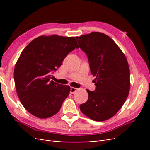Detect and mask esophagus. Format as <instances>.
Segmentation results:
<instances>
[{
	"label": "esophagus",
	"mask_w": 150,
	"mask_h": 150,
	"mask_svg": "<svg viewBox=\"0 0 150 150\" xmlns=\"http://www.w3.org/2000/svg\"><path fill=\"white\" fill-rule=\"evenodd\" d=\"M77 91V88H75V87H71V89H70V93L71 94L74 93L75 91Z\"/></svg>",
	"instance_id": "obj_1"
}]
</instances>
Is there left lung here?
I'll return each instance as SVG.
<instances>
[{"label": "left lung", "mask_w": 150, "mask_h": 150, "mask_svg": "<svg viewBox=\"0 0 150 150\" xmlns=\"http://www.w3.org/2000/svg\"><path fill=\"white\" fill-rule=\"evenodd\" d=\"M87 54L96 89H87L88 98L80 110L93 120L102 122L115 116L128 97L130 87V69L126 57L108 35L93 32L76 37Z\"/></svg>", "instance_id": "1"}]
</instances>
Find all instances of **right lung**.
I'll return each mask as SVG.
<instances>
[{"label":"right lung","mask_w":150,"mask_h":150,"mask_svg":"<svg viewBox=\"0 0 150 150\" xmlns=\"http://www.w3.org/2000/svg\"><path fill=\"white\" fill-rule=\"evenodd\" d=\"M79 48L75 37L41 35L22 50L14 67L18 96L25 109L39 118L57 114L71 88L51 80L65 57Z\"/></svg>","instance_id":"obj_1"}]
</instances>
